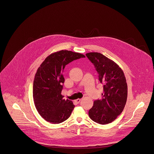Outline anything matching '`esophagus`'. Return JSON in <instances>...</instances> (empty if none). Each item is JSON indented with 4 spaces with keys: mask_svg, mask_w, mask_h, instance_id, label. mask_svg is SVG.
<instances>
[{
    "mask_svg": "<svg viewBox=\"0 0 154 154\" xmlns=\"http://www.w3.org/2000/svg\"><path fill=\"white\" fill-rule=\"evenodd\" d=\"M81 99H77V100H75V102H76L77 104H79L80 101H81Z\"/></svg>",
    "mask_w": 154,
    "mask_h": 154,
    "instance_id": "1",
    "label": "esophagus"
}]
</instances>
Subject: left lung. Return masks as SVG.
I'll return each instance as SVG.
<instances>
[{"mask_svg": "<svg viewBox=\"0 0 154 154\" xmlns=\"http://www.w3.org/2000/svg\"><path fill=\"white\" fill-rule=\"evenodd\" d=\"M103 84L102 99L95 100L89 116L93 122L107 124L114 121L123 112L126 104L128 88L122 69L116 62L97 53H86Z\"/></svg>", "mask_w": 154, "mask_h": 154, "instance_id": "8db88e82", "label": "left lung"}]
</instances>
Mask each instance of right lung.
<instances>
[{
  "mask_svg": "<svg viewBox=\"0 0 154 154\" xmlns=\"http://www.w3.org/2000/svg\"><path fill=\"white\" fill-rule=\"evenodd\" d=\"M85 56L68 50H60L46 58L37 69L33 84V99L39 114L52 124L62 123L70 117L74 105L61 94L65 66Z\"/></svg>",
  "mask_w": 154,
  "mask_h": 154,
  "instance_id": "1",
  "label": "right lung"
}]
</instances>
